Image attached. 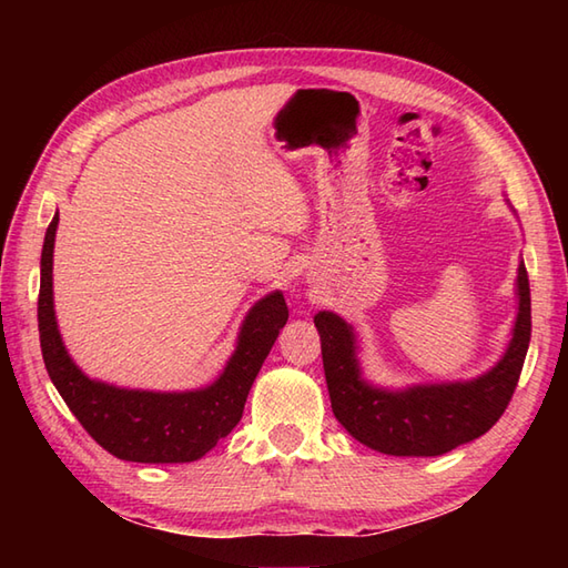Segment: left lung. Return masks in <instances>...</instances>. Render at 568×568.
Masks as SVG:
<instances>
[{"label":"left lung","instance_id":"8db88e82","mask_svg":"<svg viewBox=\"0 0 568 568\" xmlns=\"http://www.w3.org/2000/svg\"><path fill=\"white\" fill-rule=\"evenodd\" d=\"M517 293L513 342L496 368L468 383L417 385L403 393L371 388L358 373L352 327L332 312H320L315 327L334 417L354 439L390 456H439L478 439L510 405L532 336L525 263L517 271Z\"/></svg>","mask_w":568,"mask_h":568}]
</instances>
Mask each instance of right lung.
Wrapping results in <instances>:
<instances>
[{
  "label": "right lung",
  "instance_id": "obj_1",
  "mask_svg": "<svg viewBox=\"0 0 568 568\" xmlns=\"http://www.w3.org/2000/svg\"><path fill=\"white\" fill-rule=\"evenodd\" d=\"M58 214L45 229L41 251L39 334L48 376L70 413L102 449L122 462L185 464L197 462L232 432L253 381L287 322L283 293L263 297L241 327L239 346L210 388L192 393L124 390L90 381L72 364L60 339L53 312V241Z\"/></svg>",
  "mask_w": 568,
  "mask_h": 568
}]
</instances>
